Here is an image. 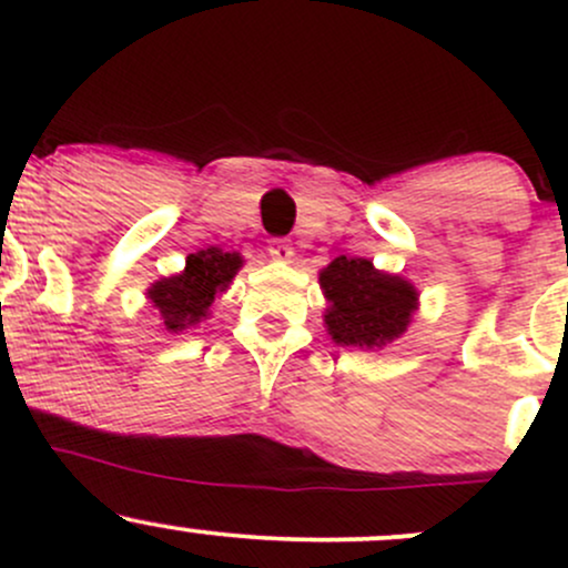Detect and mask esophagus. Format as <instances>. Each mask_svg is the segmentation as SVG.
I'll use <instances>...</instances> for the list:
<instances>
[{
	"instance_id": "esophagus-1",
	"label": "esophagus",
	"mask_w": 568,
	"mask_h": 568,
	"mask_svg": "<svg viewBox=\"0 0 568 568\" xmlns=\"http://www.w3.org/2000/svg\"><path fill=\"white\" fill-rule=\"evenodd\" d=\"M266 251H270V256L277 258V262H291V256H293V245L283 237L270 240V247H266Z\"/></svg>"
}]
</instances>
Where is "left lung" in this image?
Masks as SVG:
<instances>
[{
    "instance_id": "left-lung-1",
    "label": "left lung",
    "mask_w": 568,
    "mask_h": 568,
    "mask_svg": "<svg viewBox=\"0 0 568 568\" xmlns=\"http://www.w3.org/2000/svg\"><path fill=\"white\" fill-rule=\"evenodd\" d=\"M331 306L325 325L342 347H382L406 331L416 310L408 280L376 272L368 258L338 256L321 272Z\"/></svg>"
}]
</instances>
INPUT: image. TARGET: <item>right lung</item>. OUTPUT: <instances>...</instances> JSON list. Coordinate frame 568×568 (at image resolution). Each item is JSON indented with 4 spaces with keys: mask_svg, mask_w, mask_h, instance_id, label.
Here are the masks:
<instances>
[{
    "mask_svg": "<svg viewBox=\"0 0 568 568\" xmlns=\"http://www.w3.org/2000/svg\"><path fill=\"white\" fill-rule=\"evenodd\" d=\"M243 258L237 253H224L221 247L192 253L181 275L162 277L149 288V298L158 306L168 331H181L200 323L211 310L219 291L237 275Z\"/></svg>",
    "mask_w": 568,
    "mask_h": 568,
    "instance_id": "add662e5",
    "label": "right lung"
}]
</instances>
